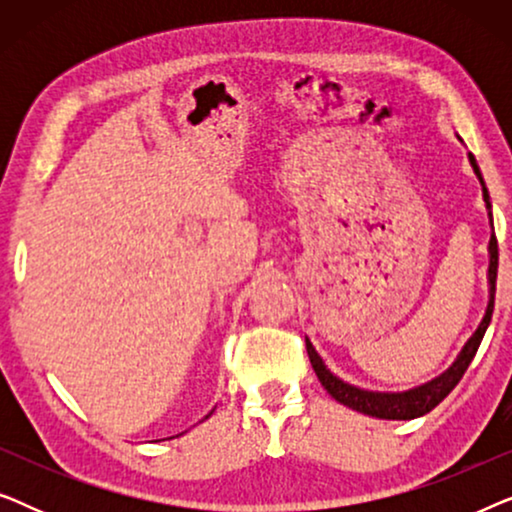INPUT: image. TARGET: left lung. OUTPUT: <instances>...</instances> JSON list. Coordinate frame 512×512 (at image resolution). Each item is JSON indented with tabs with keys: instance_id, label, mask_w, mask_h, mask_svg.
Listing matches in <instances>:
<instances>
[{
	"instance_id": "obj_1",
	"label": "left lung",
	"mask_w": 512,
	"mask_h": 512,
	"mask_svg": "<svg viewBox=\"0 0 512 512\" xmlns=\"http://www.w3.org/2000/svg\"><path fill=\"white\" fill-rule=\"evenodd\" d=\"M471 165H473L475 174H478V179L482 184V195H485V202L489 207V193H487L485 181H482V174H480L478 163H475L473 156H471ZM489 219H492V212H489ZM496 270H499V247H496V235H492V240H489V305H487V312L480 321L478 331L471 335V340H468L464 349H461L457 361H454L443 375L436 377V380L426 382L417 389L403 391V394H377V391L356 389V387H352V384L338 380V377H335L331 370L324 366V361L319 359V354L314 352L312 342L307 340V354H310V363H312L314 373H317V377H319L321 387H324L338 403L347 405V408H352L356 412H363V415H368V417L415 419V417L426 415V412H431L447 394H450L454 387H457L459 380L466 373V368L471 366V361H473L475 352H478L482 338H485V331H487L489 321H492V312H494Z\"/></svg>"
}]
</instances>
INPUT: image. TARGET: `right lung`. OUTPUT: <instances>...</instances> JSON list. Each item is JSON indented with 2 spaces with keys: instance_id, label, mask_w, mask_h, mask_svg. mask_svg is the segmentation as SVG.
<instances>
[{
  "instance_id": "right-lung-1",
  "label": "right lung",
  "mask_w": 512,
  "mask_h": 512,
  "mask_svg": "<svg viewBox=\"0 0 512 512\" xmlns=\"http://www.w3.org/2000/svg\"><path fill=\"white\" fill-rule=\"evenodd\" d=\"M207 417H209V415H207Z\"/></svg>"
}]
</instances>
